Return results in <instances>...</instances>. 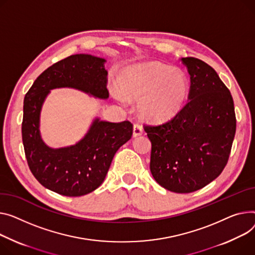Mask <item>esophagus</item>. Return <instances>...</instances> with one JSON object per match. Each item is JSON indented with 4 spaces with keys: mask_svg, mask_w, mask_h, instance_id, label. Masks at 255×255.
Segmentation results:
<instances>
[{
    "mask_svg": "<svg viewBox=\"0 0 255 255\" xmlns=\"http://www.w3.org/2000/svg\"><path fill=\"white\" fill-rule=\"evenodd\" d=\"M142 128H141V126H139V125H137V124H135L134 126H133V137H137V136H139V135H141L142 134Z\"/></svg>",
    "mask_w": 255,
    "mask_h": 255,
    "instance_id": "34e87169",
    "label": "esophagus"
}]
</instances>
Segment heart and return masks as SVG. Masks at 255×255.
<instances>
[{
  "instance_id": "heart-1",
  "label": "heart",
  "mask_w": 255,
  "mask_h": 255,
  "mask_svg": "<svg viewBox=\"0 0 255 255\" xmlns=\"http://www.w3.org/2000/svg\"><path fill=\"white\" fill-rule=\"evenodd\" d=\"M118 99L138 100L144 120L161 123L170 120L182 109L190 92V80L179 70L157 61L132 64L117 77Z\"/></svg>"
}]
</instances>
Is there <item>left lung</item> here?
<instances>
[{
    "mask_svg": "<svg viewBox=\"0 0 255 255\" xmlns=\"http://www.w3.org/2000/svg\"><path fill=\"white\" fill-rule=\"evenodd\" d=\"M180 61L191 77L189 101L160 126H144L151 142L149 169L164 189L198 191L226 167L236 133L234 100L210 65L195 57Z\"/></svg>",
    "mask_w": 255,
    "mask_h": 255,
    "instance_id": "1",
    "label": "left lung"
}]
</instances>
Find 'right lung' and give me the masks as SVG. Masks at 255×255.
I'll return each instance as SVG.
<instances>
[{"instance_id":"1","label":"right lung","mask_w":255,"mask_h":255,"mask_svg":"<svg viewBox=\"0 0 255 255\" xmlns=\"http://www.w3.org/2000/svg\"><path fill=\"white\" fill-rule=\"evenodd\" d=\"M107 60L90 54L66 57L44 71L23 101L22 142L31 173L46 189L67 197L95 191L104 182L116 151L132 136L129 121L112 123L96 117L87 133L75 144L53 148L40 131L44 101L57 88H73L99 99H108Z\"/></svg>"}]
</instances>
